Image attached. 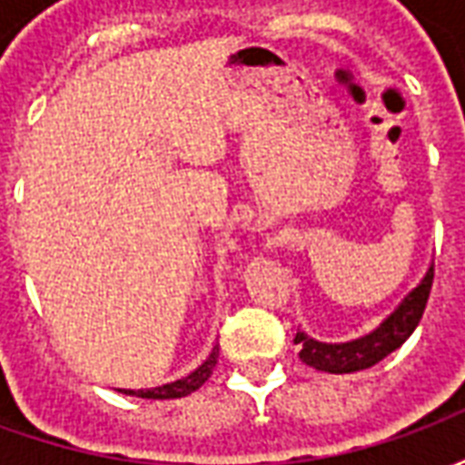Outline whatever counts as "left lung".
Returning <instances> with one entry per match:
<instances>
[{
    "instance_id": "left-lung-1",
    "label": "left lung",
    "mask_w": 465,
    "mask_h": 465,
    "mask_svg": "<svg viewBox=\"0 0 465 465\" xmlns=\"http://www.w3.org/2000/svg\"><path fill=\"white\" fill-rule=\"evenodd\" d=\"M430 286H433V263L429 266L426 276L420 279L419 286L393 309L391 316H386L373 331L361 339H353V341L322 343L299 331L293 339V343L299 346V359L306 366L326 371V373H353V371L371 369L373 363L386 359L391 351L399 349L401 343L416 331L420 316L426 312V303H429Z\"/></svg>"
}]
</instances>
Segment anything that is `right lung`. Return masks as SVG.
<instances>
[{
	"instance_id": "1",
	"label": "right lung",
	"mask_w": 465,
	"mask_h": 465,
	"mask_svg": "<svg viewBox=\"0 0 465 465\" xmlns=\"http://www.w3.org/2000/svg\"><path fill=\"white\" fill-rule=\"evenodd\" d=\"M216 359H219V346H213V351L209 353V359L203 361L199 369L192 371L189 376H183V379L163 383V386H156V389H122V393H126V396H136V399H182V396H189V393H193L196 389H202L203 383H206V379L213 373Z\"/></svg>"
}]
</instances>
